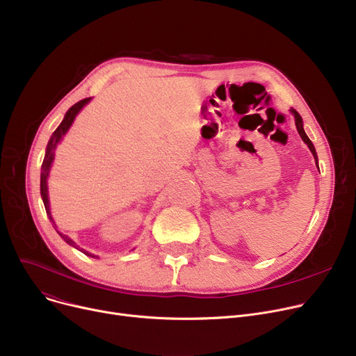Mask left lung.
Returning a JSON list of instances; mask_svg holds the SVG:
<instances>
[{
    "mask_svg": "<svg viewBox=\"0 0 356 356\" xmlns=\"http://www.w3.org/2000/svg\"><path fill=\"white\" fill-rule=\"evenodd\" d=\"M291 112L294 114V120H296V127H297V131H298V134H300V137H302V140L309 145V148H310V152L313 153V157H314V160H316V164H317V154H316V149H314V145L312 144V141L309 140V137L306 136V133H305V129H303V120H302V117H300V114H298V112L296 111V109H291ZM317 168H319V165H317Z\"/></svg>",
    "mask_w": 356,
    "mask_h": 356,
    "instance_id": "1",
    "label": "left lung"
}]
</instances>
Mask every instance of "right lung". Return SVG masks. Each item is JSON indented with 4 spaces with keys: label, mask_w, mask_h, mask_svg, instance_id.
<instances>
[{
    "label": "right lung",
    "mask_w": 356,
    "mask_h": 356,
    "mask_svg": "<svg viewBox=\"0 0 356 356\" xmlns=\"http://www.w3.org/2000/svg\"><path fill=\"white\" fill-rule=\"evenodd\" d=\"M90 101V98H85V99H82V101H79V102H76L74 104L73 106H70L69 108V111L66 112V115H65V118H63V121H62V124L56 128V131L53 133V136H51V138L49 140V144H47V148H46V156H44V160H43V164H42V176H40V193H42V199H43V203H44V208H46V212H47V215H49V218H50V220L53 222V219H51V213H50V207H49V196H47V176H49V172H50V165H51V161H53V159H54V149H56V145H58V143L62 140V137L66 134V131L69 129V127L72 125V122H73V120H74V117H76V114L78 112L83 108V105L85 104H88ZM53 225H54V222H53ZM54 229H56V225H54ZM58 231V229H56ZM58 234L67 242L69 245H72V247H74V242L69 238V236H66V235H63L62 232H59L58 231ZM83 254H86V255H89V252H86V251H83Z\"/></svg>",
    "instance_id": "1"
}]
</instances>
